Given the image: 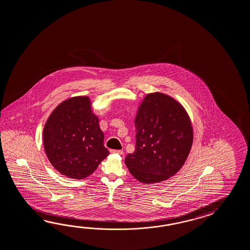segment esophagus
I'll use <instances>...</instances> for the list:
<instances>
[{"instance_id":"esophagus-1","label":"esophagus","mask_w":250,"mask_h":250,"mask_svg":"<svg viewBox=\"0 0 250 250\" xmlns=\"http://www.w3.org/2000/svg\"><path fill=\"white\" fill-rule=\"evenodd\" d=\"M110 152L111 153H117V154H120V155L124 154L122 150H110Z\"/></svg>"}]
</instances>
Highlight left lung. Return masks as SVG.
<instances>
[{"label":"left lung","instance_id":"1","mask_svg":"<svg viewBox=\"0 0 250 250\" xmlns=\"http://www.w3.org/2000/svg\"><path fill=\"white\" fill-rule=\"evenodd\" d=\"M135 149L125 165L145 184L157 183L175 175L188 158L193 129L183 105L163 93L147 94L134 119Z\"/></svg>","mask_w":250,"mask_h":250}]
</instances>
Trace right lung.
Instances as JSON below:
<instances>
[{
    "instance_id": "1",
    "label": "right lung",
    "mask_w": 250,
    "mask_h": 250,
    "mask_svg": "<svg viewBox=\"0 0 250 250\" xmlns=\"http://www.w3.org/2000/svg\"><path fill=\"white\" fill-rule=\"evenodd\" d=\"M50 164L62 175L81 180L97 170L109 151L88 97L68 98L50 114L43 129Z\"/></svg>"
}]
</instances>
